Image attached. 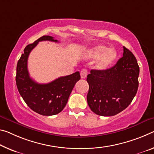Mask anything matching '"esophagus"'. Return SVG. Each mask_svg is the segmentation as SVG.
<instances>
[{"label":"esophagus","instance_id":"1","mask_svg":"<svg viewBox=\"0 0 154 154\" xmlns=\"http://www.w3.org/2000/svg\"><path fill=\"white\" fill-rule=\"evenodd\" d=\"M80 75H81V77L82 78V79H85V78L87 77V75H88L87 70L82 69L81 70V72H80Z\"/></svg>","mask_w":154,"mask_h":154}]
</instances>
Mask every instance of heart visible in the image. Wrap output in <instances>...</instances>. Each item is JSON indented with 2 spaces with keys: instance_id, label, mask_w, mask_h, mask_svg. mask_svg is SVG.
I'll return each mask as SVG.
<instances>
[{
  "instance_id": "obj_1",
  "label": "heart",
  "mask_w": 154,
  "mask_h": 154,
  "mask_svg": "<svg viewBox=\"0 0 154 154\" xmlns=\"http://www.w3.org/2000/svg\"><path fill=\"white\" fill-rule=\"evenodd\" d=\"M87 57L90 59H98L97 67L99 70H106L114 62L117 53L114 48H107L104 45H97L87 52Z\"/></svg>"
}]
</instances>
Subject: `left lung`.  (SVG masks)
Masks as SVG:
<instances>
[{"label":"left lung","instance_id":"8db88e82","mask_svg":"<svg viewBox=\"0 0 154 154\" xmlns=\"http://www.w3.org/2000/svg\"><path fill=\"white\" fill-rule=\"evenodd\" d=\"M139 66L135 56L123 46V55L110 68L91 70L87 76L88 104L100 116H114L132 101L138 88Z\"/></svg>","mask_w":154,"mask_h":154}]
</instances>
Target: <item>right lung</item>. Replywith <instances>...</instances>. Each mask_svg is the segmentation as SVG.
I'll use <instances>...</instances> for the list:
<instances>
[{
  "label": "right lung",
  "mask_w": 154,
  "mask_h": 154,
  "mask_svg": "<svg viewBox=\"0 0 154 154\" xmlns=\"http://www.w3.org/2000/svg\"><path fill=\"white\" fill-rule=\"evenodd\" d=\"M46 40L58 42L52 36L44 35L26 46L17 64L16 82L19 93L29 108L41 115L52 116L64 108L73 88L81 77L77 71L45 84L31 79L27 68L29 55L39 42Z\"/></svg>",
  "instance_id": "obj_1"
}]
</instances>
